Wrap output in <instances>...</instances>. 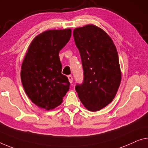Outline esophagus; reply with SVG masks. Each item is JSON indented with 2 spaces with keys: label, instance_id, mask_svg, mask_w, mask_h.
Wrapping results in <instances>:
<instances>
[{
  "label": "esophagus",
  "instance_id": "obj_1",
  "mask_svg": "<svg viewBox=\"0 0 148 148\" xmlns=\"http://www.w3.org/2000/svg\"><path fill=\"white\" fill-rule=\"evenodd\" d=\"M67 77H68V79H69V81L71 83H73V77L71 75H68Z\"/></svg>",
  "mask_w": 148,
  "mask_h": 148
}]
</instances>
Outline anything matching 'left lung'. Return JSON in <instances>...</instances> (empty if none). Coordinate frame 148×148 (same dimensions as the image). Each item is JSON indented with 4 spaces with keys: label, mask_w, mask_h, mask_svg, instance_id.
Masks as SVG:
<instances>
[{
    "label": "left lung",
    "mask_w": 148,
    "mask_h": 148,
    "mask_svg": "<svg viewBox=\"0 0 148 148\" xmlns=\"http://www.w3.org/2000/svg\"><path fill=\"white\" fill-rule=\"evenodd\" d=\"M84 71L83 83L75 90L87 110H100L110 103L121 82L118 52L111 38L93 24L73 30Z\"/></svg>",
    "instance_id": "1"
}]
</instances>
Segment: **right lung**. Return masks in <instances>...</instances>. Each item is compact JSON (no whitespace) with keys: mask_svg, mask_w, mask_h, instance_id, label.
<instances>
[{"mask_svg":"<svg viewBox=\"0 0 148 148\" xmlns=\"http://www.w3.org/2000/svg\"><path fill=\"white\" fill-rule=\"evenodd\" d=\"M71 29H50L31 42L22 64L21 80L33 103L49 110L61 104L69 89L67 77L61 73L59 53L69 42Z\"/></svg>","mask_w":148,"mask_h":148,"instance_id":"right-lung-1","label":"right lung"}]
</instances>
